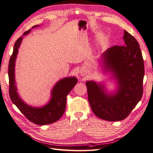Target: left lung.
<instances>
[{"instance_id":"left-lung-1","label":"left lung","mask_w":153,"mask_h":153,"mask_svg":"<svg viewBox=\"0 0 153 153\" xmlns=\"http://www.w3.org/2000/svg\"><path fill=\"white\" fill-rule=\"evenodd\" d=\"M124 45H115L103 54L106 70L118 80L115 94L105 93L104 87L87 81L88 100L92 112L100 119L118 121L126 118L141 100L143 94L144 63L139 43L124 30Z\"/></svg>"}]
</instances>
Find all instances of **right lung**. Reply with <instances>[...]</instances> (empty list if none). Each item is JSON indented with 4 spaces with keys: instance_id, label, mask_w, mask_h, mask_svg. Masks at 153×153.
Instances as JSON below:
<instances>
[{
    "instance_id": "add662e5",
    "label": "right lung",
    "mask_w": 153,
    "mask_h": 153,
    "mask_svg": "<svg viewBox=\"0 0 153 153\" xmlns=\"http://www.w3.org/2000/svg\"><path fill=\"white\" fill-rule=\"evenodd\" d=\"M38 25L32 27V28ZM30 29L24 32L26 35ZM22 37H20L15 43L13 52L8 66L9 94L12 102L15 104L26 118L32 123L38 125H46L57 121L65 111L66 97L77 83L75 77L65 78L58 82L52 92V99L50 102L41 108H34L26 105L20 98L15 85V62L18 53V49L22 42Z\"/></svg>"
}]
</instances>
